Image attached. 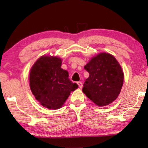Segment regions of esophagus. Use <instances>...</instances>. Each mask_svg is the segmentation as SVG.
Instances as JSON below:
<instances>
[{
    "instance_id": "obj_1",
    "label": "esophagus",
    "mask_w": 148,
    "mask_h": 148,
    "mask_svg": "<svg viewBox=\"0 0 148 148\" xmlns=\"http://www.w3.org/2000/svg\"><path fill=\"white\" fill-rule=\"evenodd\" d=\"M77 84H78V86H79L80 88H82V87H83V83H82L80 82V81H79V82L77 83Z\"/></svg>"
}]
</instances>
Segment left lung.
Returning a JSON list of instances; mask_svg holds the SVG:
<instances>
[{"instance_id": "1", "label": "left lung", "mask_w": 148, "mask_h": 148, "mask_svg": "<svg viewBox=\"0 0 148 148\" xmlns=\"http://www.w3.org/2000/svg\"><path fill=\"white\" fill-rule=\"evenodd\" d=\"M84 68L89 72L83 88L88 98L100 107L109 105L117 99L123 84L124 74L114 56L99 53Z\"/></svg>"}]
</instances>
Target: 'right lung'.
<instances>
[{"instance_id": "obj_1", "label": "right lung", "mask_w": 148, "mask_h": 148, "mask_svg": "<svg viewBox=\"0 0 148 148\" xmlns=\"http://www.w3.org/2000/svg\"><path fill=\"white\" fill-rule=\"evenodd\" d=\"M61 65L60 58L42 56L30 69V90L37 101L49 109L60 108L71 92L78 88L69 79L68 72Z\"/></svg>"}]
</instances>
